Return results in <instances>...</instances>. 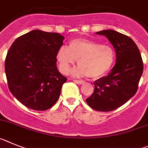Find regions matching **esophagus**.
I'll return each mask as SVG.
<instances>
[{
  "label": "esophagus",
  "mask_w": 148,
  "mask_h": 148,
  "mask_svg": "<svg viewBox=\"0 0 148 148\" xmlns=\"http://www.w3.org/2000/svg\"><path fill=\"white\" fill-rule=\"evenodd\" d=\"M73 81H74V82H76L77 84H79V85H82V84H84V82L82 80H77V79H73Z\"/></svg>",
  "instance_id": "34e87169"
}]
</instances>
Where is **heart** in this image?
<instances>
[{
    "instance_id": "b5f03b06",
    "label": "heart",
    "mask_w": 148,
    "mask_h": 148,
    "mask_svg": "<svg viewBox=\"0 0 148 148\" xmlns=\"http://www.w3.org/2000/svg\"><path fill=\"white\" fill-rule=\"evenodd\" d=\"M60 69L68 74L77 60L79 66L72 71L76 77L86 76L97 79L108 72L116 60L114 48L87 39H75L69 47L60 48L57 54Z\"/></svg>"
}]
</instances>
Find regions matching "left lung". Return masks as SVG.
I'll return each mask as SVG.
<instances>
[{"label":"left lung","instance_id":"1","mask_svg":"<svg viewBox=\"0 0 148 148\" xmlns=\"http://www.w3.org/2000/svg\"><path fill=\"white\" fill-rule=\"evenodd\" d=\"M96 34L106 36L116 54L115 66L107 76L94 82V90L86 99L88 106L98 111H111L127 102L136 93L143 62L139 49L131 38L114 30Z\"/></svg>","mask_w":148,"mask_h":148}]
</instances>
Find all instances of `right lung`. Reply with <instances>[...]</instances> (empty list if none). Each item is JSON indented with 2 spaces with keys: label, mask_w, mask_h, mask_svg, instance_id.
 <instances>
[{
  "label": "right lung",
  "mask_w": 148,
  "mask_h": 148,
  "mask_svg": "<svg viewBox=\"0 0 148 148\" xmlns=\"http://www.w3.org/2000/svg\"><path fill=\"white\" fill-rule=\"evenodd\" d=\"M64 37L32 30L14 40L5 60L9 88L26 107L46 110L59 99L67 78L57 68V54Z\"/></svg>",
  "instance_id": "right-lung-1"
}]
</instances>
